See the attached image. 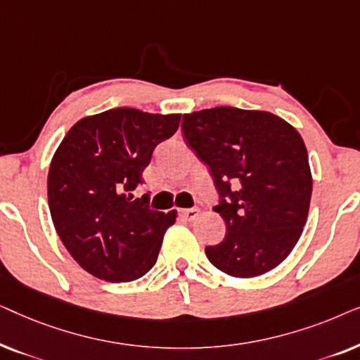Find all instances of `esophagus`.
<instances>
[{
  "mask_svg": "<svg viewBox=\"0 0 360 360\" xmlns=\"http://www.w3.org/2000/svg\"><path fill=\"white\" fill-rule=\"evenodd\" d=\"M200 210L198 208H188V210H180V216L186 221H193L198 218Z\"/></svg>",
  "mask_w": 360,
  "mask_h": 360,
  "instance_id": "esophagus-1",
  "label": "esophagus"
}]
</instances>
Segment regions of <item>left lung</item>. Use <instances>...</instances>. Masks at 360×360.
Returning <instances> with one entry per match:
<instances>
[{
  "instance_id": "left-lung-1",
  "label": "left lung",
  "mask_w": 360,
  "mask_h": 360,
  "mask_svg": "<svg viewBox=\"0 0 360 360\" xmlns=\"http://www.w3.org/2000/svg\"><path fill=\"white\" fill-rule=\"evenodd\" d=\"M184 137L210 167L226 236L205 249L231 277L277 267L307 223L313 180L298 131L267 111L218 106L184 115Z\"/></svg>"
}]
</instances>
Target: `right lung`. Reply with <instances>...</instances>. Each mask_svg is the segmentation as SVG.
<instances>
[{
	"label": "right lung",
	"instance_id": "right-lung-1",
	"mask_svg": "<svg viewBox=\"0 0 360 360\" xmlns=\"http://www.w3.org/2000/svg\"><path fill=\"white\" fill-rule=\"evenodd\" d=\"M181 115L115 108L72 126L52 157L49 208L58 238L82 269L131 282L154 267L176 213L134 198L152 152L179 129Z\"/></svg>",
	"mask_w": 360,
	"mask_h": 360
}]
</instances>
